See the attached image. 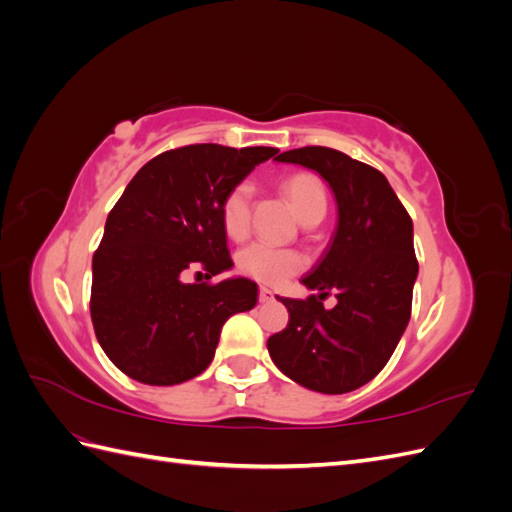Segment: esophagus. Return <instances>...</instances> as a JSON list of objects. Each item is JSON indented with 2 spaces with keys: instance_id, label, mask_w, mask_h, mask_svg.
<instances>
[{
  "instance_id": "obj_1",
  "label": "esophagus",
  "mask_w": 512,
  "mask_h": 512,
  "mask_svg": "<svg viewBox=\"0 0 512 512\" xmlns=\"http://www.w3.org/2000/svg\"><path fill=\"white\" fill-rule=\"evenodd\" d=\"M275 297H273V292L269 290V288H265V286H260L258 288V301L260 303H267V301H273Z\"/></svg>"
}]
</instances>
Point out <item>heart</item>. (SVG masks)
Segmentation results:
<instances>
[{"instance_id":"heart-1","label":"heart","mask_w":512,"mask_h":512,"mask_svg":"<svg viewBox=\"0 0 512 512\" xmlns=\"http://www.w3.org/2000/svg\"><path fill=\"white\" fill-rule=\"evenodd\" d=\"M286 196L292 209L301 220L312 215L327 213V190L322 181L312 173H297L284 183ZM252 196L254 188L250 181H239L226 192L220 205L222 228L228 237L241 239L247 235L252 222ZM237 269L241 275L252 277L254 282L280 286L292 275L305 269V256L290 247H277L267 241H252L237 252Z\"/></svg>"}]
</instances>
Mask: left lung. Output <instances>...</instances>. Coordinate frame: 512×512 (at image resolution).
I'll return each instance as SVG.
<instances>
[{
	"label": "left lung",
	"instance_id": "left-lung-1",
	"mask_svg": "<svg viewBox=\"0 0 512 512\" xmlns=\"http://www.w3.org/2000/svg\"><path fill=\"white\" fill-rule=\"evenodd\" d=\"M329 181L339 222L320 265L303 284L320 294L280 299L290 320L269 337L273 363L305 389L350 393L389 363L412 312L418 260L412 220L378 168L329 147H301L277 156ZM336 290L338 305L321 301Z\"/></svg>",
	"mask_w": 512,
	"mask_h": 512
}]
</instances>
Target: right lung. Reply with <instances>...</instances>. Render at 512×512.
<instances>
[{"label": "right lung", "mask_w": 512, "mask_h": 512, "mask_svg": "<svg viewBox=\"0 0 512 512\" xmlns=\"http://www.w3.org/2000/svg\"><path fill=\"white\" fill-rule=\"evenodd\" d=\"M277 151L213 143L164 151L138 170L108 213L89 309L102 350L132 380L170 386L198 376L224 322L256 305L252 280L211 282L232 267L220 205ZM190 270L204 282L185 285Z\"/></svg>", "instance_id": "obj_1"}]
</instances>
